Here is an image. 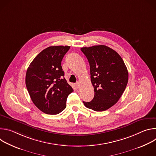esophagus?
Wrapping results in <instances>:
<instances>
[{
	"instance_id": "esophagus-1",
	"label": "esophagus",
	"mask_w": 156,
	"mask_h": 156,
	"mask_svg": "<svg viewBox=\"0 0 156 156\" xmlns=\"http://www.w3.org/2000/svg\"><path fill=\"white\" fill-rule=\"evenodd\" d=\"M80 84L79 82H77V83L75 84V86H76V87L77 88H78V87H80Z\"/></svg>"
}]
</instances>
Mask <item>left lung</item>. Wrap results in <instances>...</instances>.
<instances>
[{"instance_id": "8db88e82", "label": "left lung", "mask_w": 156, "mask_h": 156, "mask_svg": "<svg viewBox=\"0 0 156 156\" xmlns=\"http://www.w3.org/2000/svg\"><path fill=\"white\" fill-rule=\"evenodd\" d=\"M90 66L94 97L84 105L102 112L116 104L124 92L128 80L126 66L120 55L104 45L82 48Z\"/></svg>"}]
</instances>
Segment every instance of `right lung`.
Masks as SVG:
<instances>
[{
    "mask_svg": "<svg viewBox=\"0 0 156 156\" xmlns=\"http://www.w3.org/2000/svg\"><path fill=\"white\" fill-rule=\"evenodd\" d=\"M68 46H51L32 61L25 83L34 104L42 112L56 115L66 108V98L73 91L63 77L61 62L70 49Z\"/></svg>",
    "mask_w": 156,
    "mask_h": 156,
    "instance_id": "obj_1",
    "label": "right lung"
}]
</instances>
